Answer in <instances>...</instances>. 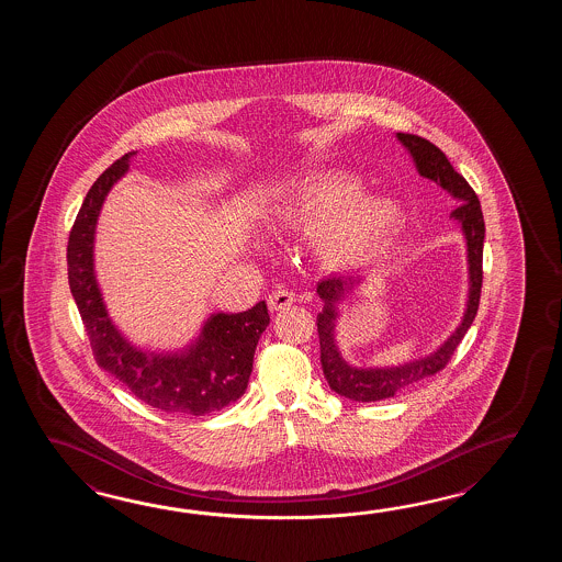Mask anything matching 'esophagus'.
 Instances as JSON below:
<instances>
[{"instance_id":"1","label":"esophagus","mask_w":562,"mask_h":562,"mask_svg":"<svg viewBox=\"0 0 562 562\" xmlns=\"http://www.w3.org/2000/svg\"><path fill=\"white\" fill-rule=\"evenodd\" d=\"M267 303H269L271 311L286 310V307H291L295 303V293L289 291V289H277V291L269 295Z\"/></svg>"}]
</instances>
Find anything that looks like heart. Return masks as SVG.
I'll use <instances>...</instances> for the list:
<instances>
[{
	"label": "heart",
	"mask_w": 562,
	"mask_h": 562,
	"mask_svg": "<svg viewBox=\"0 0 562 562\" xmlns=\"http://www.w3.org/2000/svg\"><path fill=\"white\" fill-rule=\"evenodd\" d=\"M359 180L347 172H322L305 180L281 206V223L317 237L331 267L366 263L390 247L404 225V211L390 199H361Z\"/></svg>",
	"instance_id": "1"
}]
</instances>
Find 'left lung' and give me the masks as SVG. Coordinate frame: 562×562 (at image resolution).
<instances>
[{"instance_id": "left-lung-1", "label": "left lung", "mask_w": 562, "mask_h": 562, "mask_svg": "<svg viewBox=\"0 0 562 562\" xmlns=\"http://www.w3.org/2000/svg\"><path fill=\"white\" fill-rule=\"evenodd\" d=\"M397 140L409 150L419 175L424 179H430L436 184H440L443 191L450 192L458 203L450 216L462 225L464 237H467L468 273H470L467 313L454 334L448 337V341H443L440 349H436L426 358L409 361L397 368H368V370L351 368L335 346V319H337V305L344 301L347 293H351L359 285V281L353 277L341 276L323 279L317 285V293L323 299V311L317 315L323 375L335 394L344 395L353 402H380L385 397H394L395 394L407 390L409 385L443 370L450 358L454 356L456 347L460 346V341L464 339L470 325L474 322L477 305H480L482 251H484L486 228H484V216H482L476 192L460 172H456L450 160L436 144L406 132H397Z\"/></svg>"}]
</instances>
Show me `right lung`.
Returning <instances> with one entry per match:
<instances>
[{"mask_svg": "<svg viewBox=\"0 0 562 562\" xmlns=\"http://www.w3.org/2000/svg\"><path fill=\"white\" fill-rule=\"evenodd\" d=\"M106 168L86 194L68 240V281L85 322L95 363L132 395L160 412L199 418L245 394L259 337L269 325L265 301L243 313H216L182 353H146L131 346L108 317L94 276V231L112 184L128 170L132 156Z\"/></svg>", "mask_w": 562, "mask_h": 562, "instance_id": "right-lung-1", "label": "right lung"}]
</instances>
